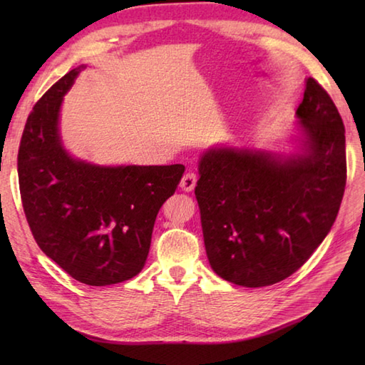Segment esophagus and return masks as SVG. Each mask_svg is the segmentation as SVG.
Instances as JSON below:
<instances>
[{
    "label": "esophagus",
    "instance_id": "obj_1",
    "mask_svg": "<svg viewBox=\"0 0 365 365\" xmlns=\"http://www.w3.org/2000/svg\"><path fill=\"white\" fill-rule=\"evenodd\" d=\"M196 183H197V174L192 173V170H190V173H187L182 177L180 188L183 191H192L196 187Z\"/></svg>",
    "mask_w": 365,
    "mask_h": 365
}]
</instances>
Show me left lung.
<instances>
[{
	"mask_svg": "<svg viewBox=\"0 0 365 365\" xmlns=\"http://www.w3.org/2000/svg\"><path fill=\"white\" fill-rule=\"evenodd\" d=\"M297 115L301 153L210 149L196 199L213 271L265 287L298 271L334 224L346 183L345 127L319 81L307 78Z\"/></svg>",
	"mask_w": 365,
	"mask_h": 365,
	"instance_id": "obj_1",
	"label": "left lung"
}]
</instances>
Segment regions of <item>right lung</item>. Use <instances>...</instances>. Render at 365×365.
Returning a JSON list of instances; mask_svg holds the SVG:
<instances>
[{"instance_id": "1", "label": "right lung", "mask_w": 365, "mask_h": 365, "mask_svg": "<svg viewBox=\"0 0 365 365\" xmlns=\"http://www.w3.org/2000/svg\"><path fill=\"white\" fill-rule=\"evenodd\" d=\"M81 67L38 98L19 147L23 210L38 247L86 285L128 281L143 269L155 220L183 165L102 168L73 160L58 131L63 96Z\"/></svg>"}]
</instances>
